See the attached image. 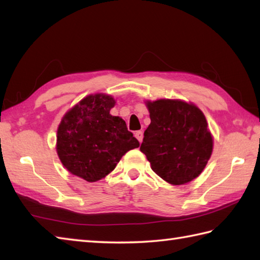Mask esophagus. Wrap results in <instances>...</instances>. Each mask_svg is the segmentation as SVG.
Segmentation results:
<instances>
[{"label":"esophagus","instance_id":"34e87169","mask_svg":"<svg viewBox=\"0 0 260 260\" xmlns=\"http://www.w3.org/2000/svg\"><path fill=\"white\" fill-rule=\"evenodd\" d=\"M135 136H136V138L138 139V141L141 142L142 141V138H144V132H142V131H136Z\"/></svg>","mask_w":260,"mask_h":260}]
</instances>
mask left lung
<instances>
[{
	"instance_id": "obj_1",
	"label": "left lung",
	"mask_w": 260,
	"mask_h": 260,
	"mask_svg": "<svg viewBox=\"0 0 260 260\" xmlns=\"http://www.w3.org/2000/svg\"><path fill=\"white\" fill-rule=\"evenodd\" d=\"M146 105L151 122L140 150L151 169L173 185L193 181L203 172L213 149L203 112L181 100L147 101Z\"/></svg>"
}]
</instances>
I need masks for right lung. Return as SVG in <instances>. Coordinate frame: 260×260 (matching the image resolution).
<instances>
[{"mask_svg":"<svg viewBox=\"0 0 260 260\" xmlns=\"http://www.w3.org/2000/svg\"><path fill=\"white\" fill-rule=\"evenodd\" d=\"M114 104L110 95H88L58 126V157L68 172L87 182L104 178L126 151L139 147L124 120L110 114Z\"/></svg>","mask_w":260,"mask_h":260,"instance_id":"obj_1","label":"right lung"}]
</instances>
